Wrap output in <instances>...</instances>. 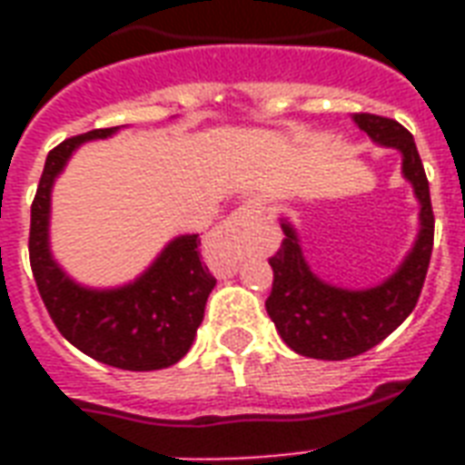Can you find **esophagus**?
Segmentation results:
<instances>
[{"label": "esophagus", "instance_id": "esophagus-1", "mask_svg": "<svg viewBox=\"0 0 465 465\" xmlns=\"http://www.w3.org/2000/svg\"><path fill=\"white\" fill-rule=\"evenodd\" d=\"M261 217V204L248 203L243 207L233 212L232 217L226 219L224 224L219 226L217 233H214V241L217 246L226 253V258L236 261L243 248H246L248 239H251V232H253V224Z\"/></svg>", "mask_w": 465, "mask_h": 465}]
</instances>
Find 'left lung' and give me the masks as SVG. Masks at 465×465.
I'll return each instance as SVG.
<instances>
[{
    "label": "left lung",
    "mask_w": 465,
    "mask_h": 465,
    "mask_svg": "<svg viewBox=\"0 0 465 465\" xmlns=\"http://www.w3.org/2000/svg\"><path fill=\"white\" fill-rule=\"evenodd\" d=\"M360 130L381 147L398 149L403 175L420 200V233L401 268L371 290H342L318 280L304 261L294 226L282 219V246L272 258V292L265 309L277 332L297 354L313 360H350L389 338L418 304L434 246L430 183L412 134L401 123L354 113Z\"/></svg>",
    "instance_id": "obj_1"
}]
</instances>
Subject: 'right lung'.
Returning <instances> with one entry per match:
<instances>
[{
  "mask_svg": "<svg viewBox=\"0 0 465 465\" xmlns=\"http://www.w3.org/2000/svg\"><path fill=\"white\" fill-rule=\"evenodd\" d=\"M115 133L118 127L76 134L47 154L31 204L28 255L43 304L72 345L111 367L154 371L185 357L217 284L200 261L197 233L171 241L134 282L118 290H89L69 280L54 262L47 241L54 178L79 144Z\"/></svg>",
  "mask_w": 465,
  "mask_h": 465,
  "instance_id": "obj_1",
  "label": "right lung"
}]
</instances>
